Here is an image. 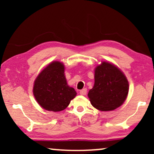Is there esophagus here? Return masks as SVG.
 <instances>
[{
    "mask_svg": "<svg viewBox=\"0 0 154 154\" xmlns=\"http://www.w3.org/2000/svg\"><path fill=\"white\" fill-rule=\"evenodd\" d=\"M86 93H87V89H86V88H84V89L80 90V94H81V95H85Z\"/></svg>",
    "mask_w": 154,
    "mask_h": 154,
    "instance_id": "esophagus-1",
    "label": "esophagus"
}]
</instances>
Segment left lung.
Returning a JSON list of instances; mask_svg holds the SVG:
<instances>
[{"label":"left lung","instance_id":"left-lung-1","mask_svg":"<svg viewBox=\"0 0 154 154\" xmlns=\"http://www.w3.org/2000/svg\"><path fill=\"white\" fill-rule=\"evenodd\" d=\"M128 91L129 84L123 73L115 65L103 62L94 69V84L88 96L94 108L112 111L123 104Z\"/></svg>","mask_w":154,"mask_h":154}]
</instances>
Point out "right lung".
I'll return each mask as SVG.
<instances>
[{
	"instance_id": "right-lung-1",
	"label": "right lung",
	"mask_w": 154,
	"mask_h": 154,
	"mask_svg": "<svg viewBox=\"0 0 154 154\" xmlns=\"http://www.w3.org/2000/svg\"><path fill=\"white\" fill-rule=\"evenodd\" d=\"M33 92L42 108L54 112L66 109L77 94L67 84L64 66L60 62L50 63L39 73Z\"/></svg>"
}]
</instances>
